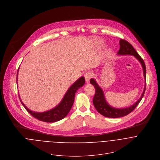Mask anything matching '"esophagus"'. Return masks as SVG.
<instances>
[{
	"label": "esophagus",
	"instance_id": "1",
	"mask_svg": "<svg viewBox=\"0 0 160 160\" xmlns=\"http://www.w3.org/2000/svg\"><path fill=\"white\" fill-rule=\"evenodd\" d=\"M84 77H85V78L86 82H87V83H88L89 81H90V79L92 78V77H93V73H92V72H88L85 73Z\"/></svg>",
	"mask_w": 160,
	"mask_h": 160
}]
</instances>
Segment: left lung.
<instances>
[{"label": "left lung", "instance_id": "left-lung-1", "mask_svg": "<svg viewBox=\"0 0 160 160\" xmlns=\"http://www.w3.org/2000/svg\"><path fill=\"white\" fill-rule=\"evenodd\" d=\"M120 48L117 53L118 55H129L134 56L141 63L143 68V70L144 78H145V80H146V67H145V62L143 60L142 58V57L134 49L133 46L127 41L121 39L120 40ZM90 83L93 85L95 88V96L93 97V103L95 108H96V110L98 111L99 113L103 115L104 117H108V118H120V117L126 116L129 113H130L132 112H133L135 110V108L137 107V106L138 105V103L140 102L142 98L143 97L145 89H146V81H145V85L143 93L140 97V99L137 102H136L133 105H132L130 107H128L127 108H117L112 107L108 103V102L106 100L103 90L98 85L95 80H94L93 78H92L90 80Z\"/></svg>", "mask_w": 160, "mask_h": 160}]
</instances>
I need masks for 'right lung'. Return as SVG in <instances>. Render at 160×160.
I'll return each mask as SVG.
<instances>
[{
    "mask_svg": "<svg viewBox=\"0 0 160 160\" xmlns=\"http://www.w3.org/2000/svg\"><path fill=\"white\" fill-rule=\"evenodd\" d=\"M18 72L17 75V80L18 76ZM85 78L83 77H81L79 79H78L73 84H72L70 87L68 89L64 97H63L60 103L57 105L55 108L48 110L47 112L39 113L33 112L29 110L22 102L20 96V100L24 107V108L27 110V111L33 117L35 118L45 122L52 123L59 121L63 118H64L70 111L72 107L74 102L75 95L77 90L81 88L85 84Z\"/></svg>",
    "mask_w": 160,
    "mask_h": 160,
    "instance_id": "right-lung-1",
    "label": "right lung"
}]
</instances>
